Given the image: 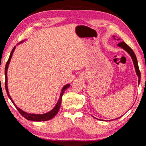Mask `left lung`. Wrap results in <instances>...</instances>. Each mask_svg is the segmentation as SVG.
<instances>
[{
  "instance_id": "8db88e82",
  "label": "left lung",
  "mask_w": 146,
  "mask_h": 146,
  "mask_svg": "<svg viewBox=\"0 0 146 146\" xmlns=\"http://www.w3.org/2000/svg\"><path fill=\"white\" fill-rule=\"evenodd\" d=\"M118 46L122 48V49H124L127 51V52L129 54L130 56H131V58L133 62V64H134L135 66V68L136 70V73H137V75L138 77V84L140 82V71L139 70V68H138V62H137V57H136V55L135 53L133 52V49L130 48V47L127 45V44H125L124 42H121L118 44ZM122 117V116H121ZM119 117V118H120Z\"/></svg>"
}]
</instances>
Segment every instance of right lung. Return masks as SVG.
Segmentation results:
<instances>
[{
    "mask_svg": "<svg viewBox=\"0 0 146 146\" xmlns=\"http://www.w3.org/2000/svg\"><path fill=\"white\" fill-rule=\"evenodd\" d=\"M15 47H14L13 49H12L10 55H9V57L8 58V60L7 61V62H6V67H5V77H6V80H5V88H6V90L7 94H8V97L10 98L11 101L12 102H13L14 106H15L16 108L17 109V110L19 111L20 114H21L22 116H23V117H24L25 118H26L27 120H31V121H37V122H40V121H46V120L51 119V118L55 117V116L56 115V113H58L59 109H60V104H61V102H62V95H63V94L64 93V91H65L66 89L70 87V84H66V86H64L62 90V92L60 93V98H59V100L58 101L57 104H56L55 107L52 110L50 111H49L48 113H44V114H42V115L30 114V113H27L26 112H24V111L21 110V109L19 108L14 104L13 100H12V98H11L10 95H9V92H8V78H7V71H8V68L9 62H10V60H11V56H12V55H13V51L15 50Z\"/></svg>",
    "mask_w": 146,
    "mask_h": 146,
    "instance_id": "add662e5",
    "label": "right lung"
}]
</instances>
